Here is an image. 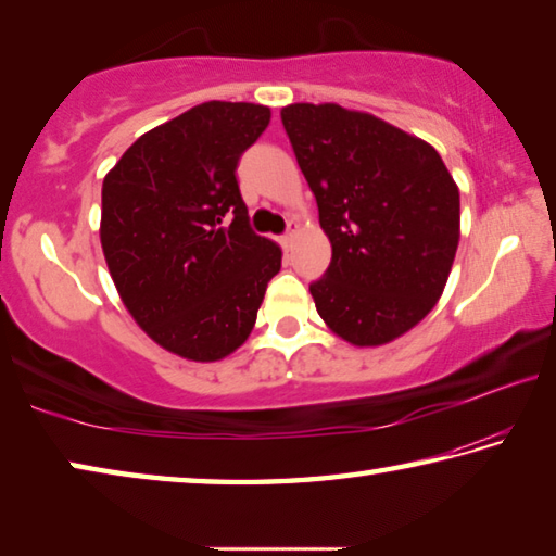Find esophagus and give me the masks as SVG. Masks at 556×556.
Masks as SVG:
<instances>
[{
	"label": "esophagus",
	"mask_w": 556,
	"mask_h": 556,
	"mask_svg": "<svg viewBox=\"0 0 556 556\" xmlns=\"http://www.w3.org/2000/svg\"><path fill=\"white\" fill-rule=\"evenodd\" d=\"M294 238H296V225H289V230H287L285 235H281V242L289 244Z\"/></svg>",
	"instance_id": "1"
}]
</instances>
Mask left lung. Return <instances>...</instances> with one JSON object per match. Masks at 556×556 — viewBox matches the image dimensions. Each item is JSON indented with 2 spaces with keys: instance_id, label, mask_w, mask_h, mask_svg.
<instances>
[{
  "instance_id": "left-lung-1",
  "label": "left lung",
  "mask_w": 556,
  "mask_h": 556,
  "mask_svg": "<svg viewBox=\"0 0 556 556\" xmlns=\"http://www.w3.org/2000/svg\"><path fill=\"white\" fill-rule=\"evenodd\" d=\"M281 125L316 195L331 265L308 285L353 345H382L425 318L458 248V186L439 152L368 112L296 102Z\"/></svg>"
}]
</instances>
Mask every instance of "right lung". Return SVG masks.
<instances>
[{
	"instance_id": "1",
	"label": "right lung",
	"mask_w": 556,
	"mask_h": 556,
	"mask_svg": "<svg viewBox=\"0 0 556 556\" xmlns=\"http://www.w3.org/2000/svg\"><path fill=\"white\" fill-rule=\"evenodd\" d=\"M269 108L211 100L147 131L102 181L100 242L127 312L188 361H220L257 321L281 250L250 228L240 156Z\"/></svg>"
}]
</instances>
